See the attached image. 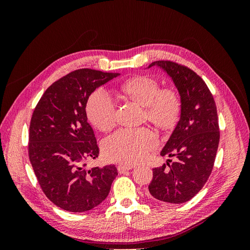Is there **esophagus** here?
<instances>
[{
	"label": "esophagus",
	"instance_id": "esophagus-1",
	"mask_svg": "<svg viewBox=\"0 0 250 250\" xmlns=\"http://www.w3.org/2000/svg\"><path fill=\"white\" fill-rule=\"evenodd\" d=\"M134 166H130V165H119L118 166V170L120 173H124L128 170H131Z\"/></svg>",
	"mask_w": 250,
	"mask_h": 250
}]
</instances>
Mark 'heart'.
Here are the masks:
<instances>
[{"label":"heart","mask_w":250,"mask_h":250,"mask_svg":"<svg viewBox=\"0 0 250 250\" xmlns=\"http://www.w3.org/2000/svg\"><path fill=\"white\" fill-rule=\"evenodd\" d=\"M121 90L126 97L145 106L147 120L156 127L170 129L176 125L181 111V98L176 89L160 88L155 79L137 76L125 81ZM86 115L100 130H108L115 125L116 104L108 92L98 88L89 96ZM156 144V135L148 128H122L105 139L103 151L109 161L131 165L142 161Z\"/></svg>","instance_id":"1"}]
</instances>
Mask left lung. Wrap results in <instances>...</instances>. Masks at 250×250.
Here are the masks:
<instances>
[{"label": "left lung", "instance_id": "obj_1", "mask_svg": "<svg viewBox=\"0 0 250 250\" xmlns=\"http://www.w3.org/2000/svg\"><path fill=\"white\" fill-rule=\"evenodd\" d=\"M158 66L172 78L181 98L180 119L161 155L176 156L153 169L148 187L151 196L169 203H184L197 194L208 181L218 150L217 107L206 82L194 71L170 60H158Z\"/></svg>", "mask_w": 250, "mask_h": 250}]
</instances>
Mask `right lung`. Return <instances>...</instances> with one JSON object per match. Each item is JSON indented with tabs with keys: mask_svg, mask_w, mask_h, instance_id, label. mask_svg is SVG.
<instances>
[{
	"mask_svg": "<svg viewBox=\"0 0 250 250\" xmlns=\"http://www.w3.org/2000/svg\"><path fill=\"white\" fill-rule=\"evenodd\" d=\"M119 75L92 69L73 71L47 88L33 111L30 163L44 195L64 210L82 213L99 206L118 175L115 165L85 168L88 160L99 155L85 107L97 87Z\"/></svg>",
	"mask_w": 250,
	"mask_h": 250,
	"instance_id": "obj_1",
	"label": "right lung"
}]
</instances>
